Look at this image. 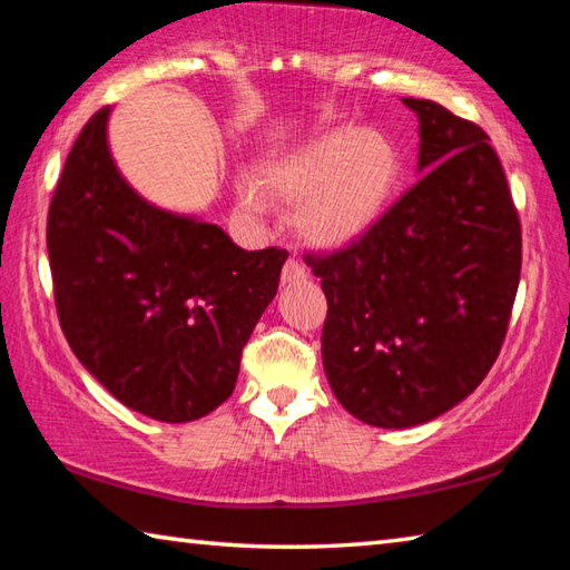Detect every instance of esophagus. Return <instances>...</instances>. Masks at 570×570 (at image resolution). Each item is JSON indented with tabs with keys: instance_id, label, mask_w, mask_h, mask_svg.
Wrapping results in <instances>:
<instances>
[{
	"instance_id": "obj_1",
	"label": "esophagus",
	"mask_w": 570,
	"mask_h": 570,
	"mask_svg": "<svg viewBox=\"0 0 570 570\" xmlns=\"http://www.w3.org/2000/svg\"><path fill=\"white\" fill-rule=\"evenodd\" d=\"M302 278H306V266L292 256L282 268V282L292 284V282H302Z\"/></svg>"
}]
</instances>
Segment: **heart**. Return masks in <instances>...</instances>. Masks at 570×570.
Masks as SVG:
<instances>
[{
  "label": "heart",
  "instance_id": "b5f03b06",
  "mask_svg": "<svg viewBox=\"0 0 570 570\" xmlns=\"http://www.w3.org/2000/svg\"><path fill=\"white\" fill-rule=\"evenodd\" d=\"M402 160L380 130H334L308 142L266 173V188L292 200L309 198L298 210L306 240L340 248L366 234L400 186ZM240 204L262 210L264 196L254 183H240Z\"/></svg>",
  "mask_w": 570,
  "mask_h": 570
}]
</instances>
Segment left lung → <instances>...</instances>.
<instances>
[{
  "instance_id": "obj_1",
  "label": "left lung",
  "mask_w": 570,
  "mask_h": 570,
  "mask_svg": "<svg viewBox=\"0 0 570 570\" xmlns=\"http://www.w3.org/2000/svg\"><path fill=\"white\" fill-rule=\"evenodd\" d=\"M422 178L366 234L304 256L322 278V362L346 412L412 428L485 380L518 294L523 238L505 170L480 125L404 98Z\"/></svg>"
}]
</instances>
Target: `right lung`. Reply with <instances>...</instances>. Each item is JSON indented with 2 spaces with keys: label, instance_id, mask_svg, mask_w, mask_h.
<instances>
[{
  "label": "right lung",
  "instance_id": "obj_1",
  "mask_svg": "<svg viewBox=\"0 0 570 570\" xmlns=\"http://www.w3.org/2000/svg\"><path fill=\"white\" fill-rule=\"evenodd\" d=\"M105 105L77 135L47 214L67 344L125 407L160 422L214 412L276 296L286 250H244L142 200L115 168Z\"/></svg>",
  "mask_w": 570,
  "mask_h": 570
}]
</instances>
